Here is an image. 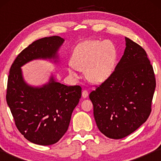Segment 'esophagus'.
Returning a JSON list of instances; mask_svg holds the SVG:
<instances>
[{"label":"esophagus","mask_w":161,"mask_h":161,"mask_svg":"<svg viewBox=\"0 0 161 161\" xmlns=\"http://www.w3.org/2000/svg\"><path fill=\"white\" fill-rule=\"evenodd\" d=\"M82 97H83V98H86L88 97V92H87L86 90H84L82 92Z\"/></svg>","instance_id":"esophagus-1"}]
</instances>
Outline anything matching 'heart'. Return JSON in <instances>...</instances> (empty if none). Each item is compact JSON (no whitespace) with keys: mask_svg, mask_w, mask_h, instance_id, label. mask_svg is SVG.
Here are the masks:
<instances>
[{"mask_svg":"<svg viewBox=\"0 0 161 161\" xmlns=\"http://www.w3.org/2000/svg\"><path fill=\"white\" fill-rule=\"evenodd\" d=\"M116 56V47L111 41L86 40L75 48L68 72L71 77L77 78V71H84L90 82L102 83L112 73Z\"/></svg>","mask_w":161,"mask_h":161,"instance_id":"obj_1","label":"heart"}]
</instances>
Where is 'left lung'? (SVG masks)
<instances>
[{"label": "left lung", "mask_w": 161, "mask_h": 161, "mask_svg": "<svg viewBox=\"0 0 161 161\" xmlns=\"http://www.w3.org/2000/svg\"><path fill=\"white\" fill-rule=\"evenodd\" d=\"M125 39L126 47L115 69L89 94L98 129L113 139L126 137L146 121L156 84L145 50Z\"/></svg>", "instance_id": "1"}]
</instances>
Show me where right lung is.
<instances>
[{"label": "right lung", "mask_w": 161, "mask_h": 161, "mask_svg": "<svg viewBox=\"0 0 161 161\" xmlns=\"http://www.w3.org/2000/svg\"><path fill=\"white\" fill-rule=\"evenodd\" d=\"M64 40L59 36L36 40L18 54L10 69L6 101L21 134L31 142L49 146L58 142L68 129L72 111L81 96L80 86H66L53 77L42 87L23 80L20 67L35 59H55Z\"/></svg>", "instance_id": "1"}]
</instances>
